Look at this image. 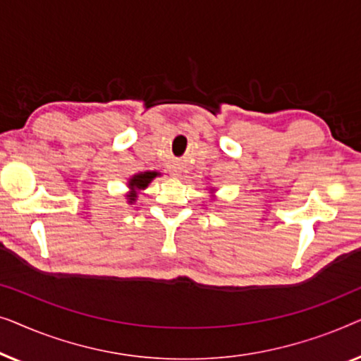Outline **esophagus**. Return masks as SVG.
I'll list each match as a JSON object with an SVG mask.
<instances>
[{"label": "esophagus", "mask_w": 361, "mask_h": 361, "mask_svg": "<svg viewBox=\"0 0 361 361\" xmlns=\"http://www.w3.org/2000/svg\"><path fill=\"white\" fill-rule=\"evenodd\" d=\"M171 174H172V176H176V177H179V176H180V171H177V169H174V171H172V172H171Z\"/></svg>", "instance_id": "esophagus-1"}]
</instances>
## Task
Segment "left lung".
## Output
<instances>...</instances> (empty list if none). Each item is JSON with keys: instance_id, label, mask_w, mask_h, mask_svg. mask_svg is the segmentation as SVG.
Instances as JSON below:
<instances>
[{"instance_id": "8db88e82", "label": "left lung", "mask_w": 361, "mask_h": 361, "mask_svg": "<svg viewBox=\"0 0 361 361\" xmlns=\"http://www.w3.org/2000/svg\"><path fill=\"white\" fill-rule=\"evenodd\" d=\"M210 194H215V189H212ZM212 197H214V199H215V195H212Z\"/></svg>"}]
</instances>
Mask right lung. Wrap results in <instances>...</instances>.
<instances>
[{"label": "right lung", "instance_id": "add662e5", "mask_svg": "<svg viewBox=\"0 0 361 361\" xmlns=\"http://www.w3.org/2000/svg\"><path fill=\"white\" fill-rule=\"evenodd\" d=\"M159 176H161V172H157V171H145V172H137V174L131 176L126 182L128 189H130V192H126V194H125L126 204L128 205L136 204L137 194H140V192H142L145 189H147V185H149L151 182Z\"/></svg>", "mask_w": 361, "mask_h": 361}]
</instances>
